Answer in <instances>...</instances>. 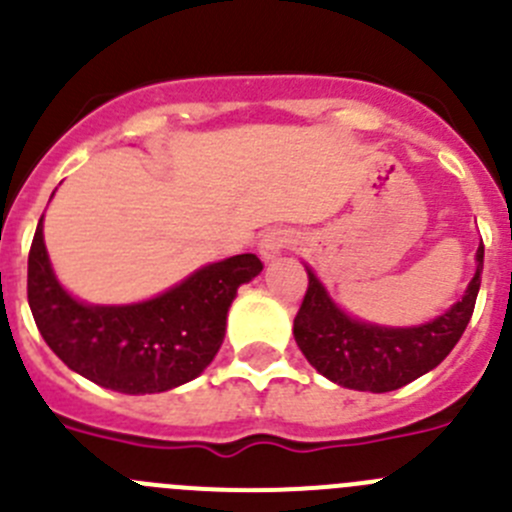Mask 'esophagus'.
<instances>
[{
  "label": "esophagus",
  "instance_id": "1",
  "mask_svg": "<svg viewBox=\"0 0 512 512\" xmlns=\"http://www.w3.org/2000/svg\"><path fill=\"white\" fill-rule=\"evenodd\" d=\"M291 246H294V236H291L289 231H284V228H269V231L261 233L259 238V253L266 264L279 259L281 253Z\"/></svg>",
  "mask_w": 512,
  "mask_h": 512
}]
</instances>
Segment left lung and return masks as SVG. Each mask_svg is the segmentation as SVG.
Instances as JSON below:
<instances>
[{
    "instance_id": "left-lung-1",
    "label": "left lung",
    "mask_w": 512,
    "mask_h": 512,
    "mask_svg": "<svg viewBox=\"0 0 512 512\" xmlns=\"http://www.w3.org/2000/svg\"><path fill=\"white\" fill-rule=\"evenodd\" d=\"M485 248L475 253V276L445 314L417 326L369 324L347 314L306 266L309 289L294 319V339L311 367L334 384L359 392H392L435 369L470 321L480 291Z\"/></svg>"
}]
</instances>
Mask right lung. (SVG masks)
Returning a JSON list of instances; mask_svg holds the SVG:
<instances>
[{"mask_svg":"<svg viewBox=\"0 0 512 512\" xmlns=\"http://www.w3.org/2000/svg\"><path fill=\"white\" fill-rule=\"evenodd\" d=\"M42 218L27 261L34 324L72 372L123 394L168 392L196 379L221 349L238 286L264 269L256 253H238L201 266L153 299L85 304L55 276Z\"/></svg>","mask_w":512,"mask_h":512,"instance_id":"obj_1","label":"right lung"}]
</instances>
